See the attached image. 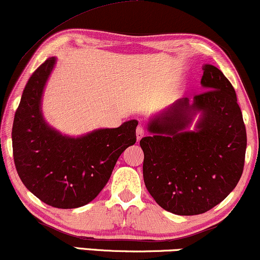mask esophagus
<instances>
[{
  "mask_svg": "<svg viewBox=\"0 0 260 260\" xmlns=\"http://www.w3.org/2000/svg\"><path fill=\"white\" fill-rule=\"evenodd\" d=\"M145 135H146V127L143 126V125H139V126L136 127V139H137V141H140Z\"/></svg>",
  "mask_w": 260,
  "mask_h": 260,
  "instance_id": "1",
  "label": "esophagus"
}]
</instances>
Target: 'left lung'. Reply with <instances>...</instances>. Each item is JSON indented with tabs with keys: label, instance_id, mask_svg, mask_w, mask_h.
Wrapping results in <instances>:
<instances>
[{
	"label": "left lung",
	"instance_id": "left-lung-1",
	"mask_svg": "<svg viewBox=\"0 0 260 260\" xmlns=\"http://www.w3.org/2000/svg\"><path fill=\"white\" fill-rule=\"evenodd\" d=\"M207 90L179 100L152 120L143 137V179L159 206L179 216L207 212L230 194L241 178L247 135L232 83L220 70L205 65ZM195 110L203 117L195 132H184Z\"/></svg>",
	"mask_w": 260,
	"mask_h": 260
}]
</instances>
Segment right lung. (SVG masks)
<instances>
[{
    "instance_id": "1",
    "label": "right lung",
    "mask_w": 260,
    "mask_h": 260,
    "mask_svg": "<svg viewBox=\"0 0 260 260\" xmlns=\"http://www.w3.org/2000/svg\"><path fill=\"white\" fill-rule=\"evenodd\" d=\"M54 63L55 57L47 59L25 85L13 123V156L21 182L41 201L56 208H76L102 190L119 155L136 142L139 121L78 139L50 129L42 117L41 98Z\"/></svg>"
}]
</instances>
